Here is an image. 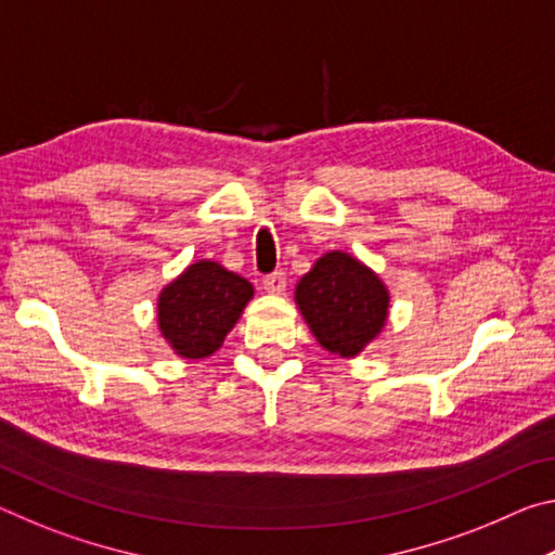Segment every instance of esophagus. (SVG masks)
<instances>
[{
  "mask_svg": "<svg viewBox=\"0 0 555 555\" xmlns=\"http://www.w3.org/2000/svg\"><path fill=\"white\" fill-rule=\"evenodd\" d=\"M267 288V294H284L286 291V271H274V274H267L264 281H261Z\"/></svg>",
  "mask_w": 555,
  "mask_h": 555,
  "instance_id": "obj_1",
  "label": "esophagus"
}]
</instances>
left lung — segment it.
Masks as SVG:
<instances>
[{
  "label": "left lung",
  "mask_w": 555,
  "mask_h": 555,
  "mask_svg": "<svg viewBox=\"0 0 555 555\" xmlns=\"http://www.w3.org/2000/svg\"><path fill=\"white\" fill-rule=\"evenodd\" d=\"M296 304L327 352L354 357L384 327L389 294L374 271L331 251L298 281Z\"/></svg>",
  "instance_id": "1"
}]
</instances>
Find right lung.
Masks as SVG:
<instances>
[{"label":"right lung","instance_id":"add662e5","mask_svg":"<svg viewBox=\"0 0 555 555\" xmlns=\"http://www.w3.org/2000/svg\"><path fill=\"white\" fill-rule=\"evenodd\" d=\"M255 288L215 261L188 267L158 298V327L173 350L201 360L224 343Z\"/></svg>","mask_w":555,"mask_h":555}]
</instances>
